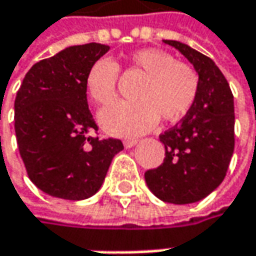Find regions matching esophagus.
<instances>
[{
  "label": "esophagus",
  "mask_w": 256,
  "mask_h": 256,
  "mask_svg": "<svg viewBox=\"0 0 256 256\" xmlns=\"http://www.w3.org/2000/svg\"><path fill=\"white\" fill-rule=\"evenodd\" d=\"M136 140H124V146H125V148H131L134 147V146H136Z\"/></svg>",
  "instance_id": "esophagus-1"
}]
</instances>
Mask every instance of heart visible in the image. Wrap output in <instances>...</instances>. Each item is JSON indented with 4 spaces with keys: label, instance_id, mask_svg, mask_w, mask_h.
<instances>
[{
    "label": "heart",
    "instance_id": "obj_1",
    "mask_svg": "<svg viewBox=\"0 0 256 256\" xmlns=\"http://www.w3.org/2000/svg\"><path fill=\"white\" fill-rule=\"evenodd\" d=\"M130 66L146 74L135 102H118L99 114L104 130L116 136H136L152 130L160 118L177 121L192 109L198 92V73L160 48H141L130 56ZM120 66L109 58L96 60L86 74V89L99 105L118 96Z\"/></svg>",
    "mask_w": 256,
    "mask_h": 256
}]
</instances>
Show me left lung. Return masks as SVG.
<instances>
[{
  "label": "left lung",
  "instance_id": "1",
  "mask_svg": "<svg viewBox=\"0 0 256 256\" xmlns=\"http://www.w3.org/2000/svg\"><path fill=\"white\" fill-rule=\"evenodd\" d=\"M162 42L193 64L198 92L180 124L160 135L166 158L146 172V183L162 202L188 204L209 196L226 176L235 148L234 95L210 58L184 43Z\"/></svg>",
  "mask_w": 256,
  "mask_h": 256
}]
</instances>
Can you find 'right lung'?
I'll return each mask as SVG.
<instances>
[{
	"instance_id": "obj_1",
	"label": "right lung",
	"mask_w": 256,
	"mask_h": 256,
	"mask_svg": "<svg viewBox=\"0 0 256 256\" xmlns=\"http://www.w3.org/2000/svg\"><path fill=\"white\" fill-rule=\"evenodd\" d=\"M109 46H70L27 72L16 98L20 156L34 184L53 198L84 200L100 188L120 140H99L86 74Z\"/></svg>"
}]
</instances>
